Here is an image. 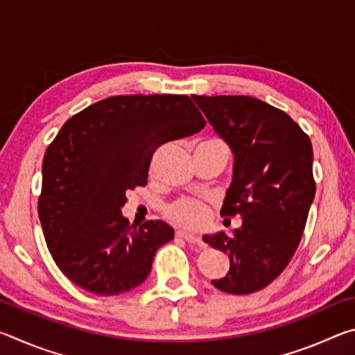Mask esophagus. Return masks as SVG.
<instances>
[{
  "label": "esophagus",
  "instance_id": "esophagus-1",
  "mask_svg": "<svg viewBox=\"0 0 355 355\" xmlns=\"http://www.w3.org/2000/svg\"><path fill=\"white\" fill-rule=\"evenodd\" d=\"M177 238L184 239V241H188L189 244H200L202 243L199 236L191 235V233H184V232H177Z\"/></svg>",
  "mask_w": 355,
  "mask_h": 355
}]
</instances>
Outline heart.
Segmentation results:
<instances>
[{"label": "heart", "mask_w": 355, "mask_h": 355, "mask_svg": "<svg viewBox=\"0 0 355 355\" xmlns=\"http://www.w3.org/2000/svg\"><path fill=\"white\" fill-rule=\"evenodd\" d=\"M164 214L172 224L178 227L188 228V230H200L211 219V208L207 202L196 197H182L169 203L164 209Z\"/></svg>", "instance_id": "heart-1"}]
</instances>
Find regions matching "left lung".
<instances>
[{"mask_svg": "<svg viewBox=\"0 0 355 355\" xmlns=\"http://www.w3.org/2000/svg\"><path fill=\"white\" fill-rule=\"evenodd\" d=\"M192 98L235 155L220 214L243 219L233 236H203L230 258L225 277L211 284L230 294L260 291L285 271L307 224L316 192L310 137L285 111L248 95Z\"/></svg>", "mask_w": 355, "mask_h": 355, "instance_id": "left-lung-1", "label": "left lung"}]
</instances>
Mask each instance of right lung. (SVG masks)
I'll return each mask as SVG.
<instances>
[{"label": "right lung", "mask_w": 355, "mask_h": 355, "mask_svg": "<svg viewBox=\"0 0 355 355\" xmlns=\"http://www.w3.org/2000/svg\"><path fill=\"white\" fill-rule=\"evenodd\" d=\"M207 122L188 95H114L71 116L42 164L39 219L53 260L70 282L116 296L147 279L173 239L163 220L130 225L127 191L147 184L156 148Z\"/></svg>", "instance_id": "obj_1"}]
</instances>
